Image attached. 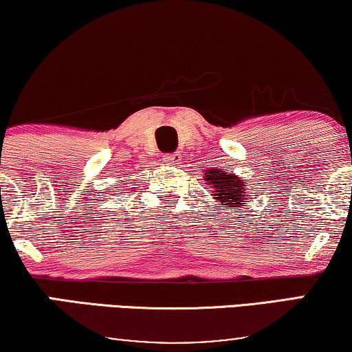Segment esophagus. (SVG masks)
Listing matches in <instances>:
<instances>
[{
	"label": "esophagus",
	"mask_w": 352,
	"mask_h": 352,
	"mask_svg": "<svg viewBox=\"0 0 352 352\" xmlns=\"http://www.w3.org/2000/svg\"><path fill=\"white\" fill-rule=\"evenodd\" d=\"M179 162H181L179 153H166V155H163V163L168 166H176Z\"/></svg>",
	"instance_id": "esophagus-1"
}]
</instances>
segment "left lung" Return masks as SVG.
Segmentation results:
<instances>
[{
  "instance_id": "8db88e82",
  "label": "left lung",
  "mask_w": 352,
  "mask_h": 352,
  "mask_svg": "<svg viewBox=\"0 0 352 352\" xmlns=\"http://www.w3.org/2000/svg\"><path fill=\"white\" fill-rule=\"evenodd\" d=\"M205 181L208 186L206 189H211L210 194L213 195V199L228 210L242 208L243 201L250 199L245 179L235 176L234 173L211 168V170H205Z\"/></svg>"
}]
</instances>
